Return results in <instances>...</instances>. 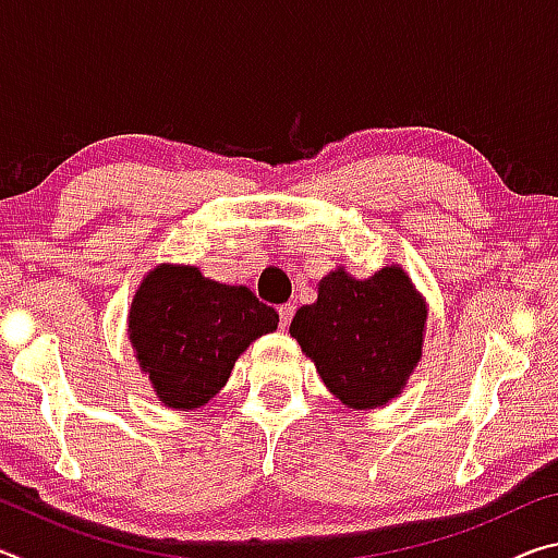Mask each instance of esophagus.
Instances as JSON below:
<instances>
[{
    "mask_svg": "<svg viewBox=\"0 0 558 558\" xmlns=\"http://www.w3.org/2000/svg\"><path fill=\"white\" fill-rule=\"evenodd\" d=\"M278 315H280V329L290 327L292 315H295V305H292V302H286V305L278 307Z\"/></svg>",
    "mask_w": 558,
    "mask_h": 558,
    "instance_id": "esophagus-1",
    "label": "esophagus"
}]
</instances>
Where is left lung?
<instances>
[{"mask_svg":"<svg viewBox=\"0 0 558 558\" xmlns=\"http://www.w3.org/2000/svg\"><path fill=\"white\" fill-rule=\"evenodd\" d=\"M426 305L401 268L356 280L344 270L319 282L317 302L298 310L290 335L339 401L376 409L403 389L421 359Z\"/></svg>","mask_w":558,"mask_h":558,"instance_id":"8db88e82","label":"left lung"}]
</instances>
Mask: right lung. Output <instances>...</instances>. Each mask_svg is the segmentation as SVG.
I'll use <instances>...</instances> for the list:
<instances>
[{"instance_id":"obj_1","label":"right lung","mask_w":558,"mask_h":558,"mask_svg":"<svg viewBox=\"0 0 558 558\" xmlns=\"http://www.w3.org/2000/svg\"><path fill=\"white\" fill-rule=\"evenodd\" d=\"M276 327V310L248 288L206 280L192 266H159L132 300L128 332L162 403L199 409L229 381L245 347Z\"/></svg>"}]
</instances>
